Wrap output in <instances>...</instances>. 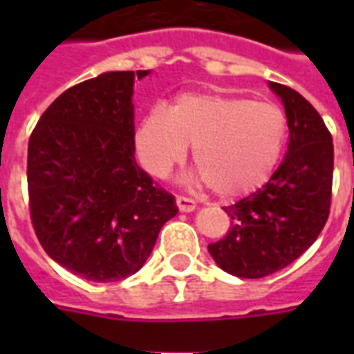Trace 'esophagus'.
Returning <instances> with one entry per match:
<instances>
[{"mask_svg":"<svg viewBox=\"0 0 354 354\" xmlns=\"http://www.w3.org/2000/svg\"><path fill=\"white\" fill-rule=\"evenodd\" d=\"M176 204H178V209L182 211V213H191V211L196 209V202L187 198V196H178Z\"/></svg>","mask_w":354,"mask_h":354,"instance_id":"esophagus-1","label":"esophagus"}]
</instances>
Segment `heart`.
<instances>
[{
	"label": "heart",
	"instance_id": "obj_1",
	"mask_svg": "<svg viewBox=\"0 0 354 354\" xmlns=\"http://www.w3.org/2000/svg\"><path fill=\"white\" fill-rule=\"evenodd\" d=\"M285 139L286 118L275 104L213 91L182 93L169 112L150 108L136 130L139 160L150 174L167 176L191 145L200 176L226 198L266 183Z\"/></svg>",
	"mask_w": 354,
	"mask_h": 354
}]
</instances>
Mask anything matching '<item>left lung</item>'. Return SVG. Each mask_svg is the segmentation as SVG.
I'll list each match as a JSON object with an SVG mask.
<instances>
[{
  "label": "left lung",
  "instance_id": "1",
  "mask_svg": "<svg viewBox=\"0 0 354 354\" xmlns=\"http://www.w3.org/2000/svg\"><path fill=\"white\" fill-rule=\"evenodd\" d=\"M288 122V147L268 182L224 207L232 230L209 244L227 274L259 279L294 263L324 230L333 194V136L316 108L285 84L270 82Z\"/></svg>",
  "mask_w": 354,
  "mask_h": 354
}]
</instances>
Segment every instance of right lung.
I'll use <instances>...</instances> for the list:
<instances>
[{"mask_svg":"<svg viewBox=\"0 0 354 354\" xmlns=\"http://www.w3.org/2000/svg\"><path fill=\"white\" fill-rule=\"evenodd\" d=\"M110 71L71 86L41 113L29 138L30 222L64 268L97 283L136 274L176 200L136 163L133 80Z\"/></svg>","mask_w":354,"mask_h":354,"instance_id":"obj_1","label":"right lung"}]
</instances>
